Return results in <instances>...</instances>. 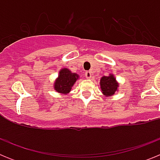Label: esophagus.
Instances as JSON below:
<instances>
[{
  "instance_id": "34e87169",
  "label": "esophagus",
  "mask_w": 160,
  "mask_h": 160,
  "mask_svg": "<svg viewBox=\"0 0 160 160\" xmlns=\"http://www.w3.org/2000/svg\"><path fill=\"white\" fill-rule=\"evenodd\" d=\"M85 77L87 78H88V79L91 78V77H92V73H90V71H87L86 73H85Z\"/></svg>"
}]
</instances>
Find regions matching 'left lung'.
<instances>
[{"instance_id": "left-lung-1", "label": "left lung", "mask_w": 160, "mask_h": 160, "mask_svg": "<svg viewBox=\"0 0 160 160\" xmlns=\"http://www.w3.org/2000/svg\"><path fill=\"white\" fill-rule=\"evenodd\" d=\"M100 86L103 95L109 97L114 95L118 90V83L117 82L114 75L111 73L109 76H103L100 79Z\"/></svg>"}]
</instances>
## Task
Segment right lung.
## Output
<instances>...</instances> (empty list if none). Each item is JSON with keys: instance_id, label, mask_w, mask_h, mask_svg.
<instances>
[{"instance_id": "add662e5", "label": "right lung", "mask_w": 160, "mask_h": 160, "mask_svg": "<svg viewBox=\"0 0 160 160\" xmlns=\"http://www.w3.org/2000/svg\"><path fill=\"white\" fill-rule=\"evenodd\" d=\"M78 77L77 73H72L67 68H63L59 71L58 78L55 81L53 88L57 92L61 94H68L70 93L72 87Z\"/></svg>"}]
</instances>
